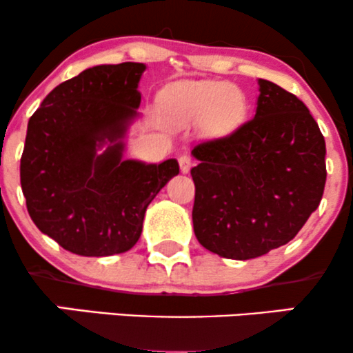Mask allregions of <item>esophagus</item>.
<instances>
[{"instance_id":"34e87169","label":"esophagus","mask_w":353,"mask_h":353,"mask_svg":"<svg viewBox=\"0 0 353 353\" xmlns=\"http://www.w3.org/2000/svg\"><path fill=\"white\" fill-rule=\"evenodd\" d=\"M179 165H181V172L188 174L190 171V168H192V159H190L189 156H181Z\"/></svg>"}]
</instances>
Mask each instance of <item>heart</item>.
I'll return each instance as SVG.
<instances>
[{
	"instance_id": "1",
	"label": "heart",
	"mask_w": 353,
	"mask_h": 353,
	"mask_svg": "<svg viewBox=\"0 0 353 353\" xmlns=\"http://www.w3.org/2000/svg\"><path fill=\"white\" fill-rule=\"evenodd\" d=\"M163 106L182 124H205L214 131H229L242 119L247 101L236 84L219 81H182L161 94Z\"/></svg>"
}]
</instances>
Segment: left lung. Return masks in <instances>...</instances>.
Returning <instances> with one entry per match:
<instances>
[{
  "mask_svg": "<svg viewBox=\"0 0 353 353\" xmlns=\"http://www.w3.org/2000/svg\"><path fill=\"white\" fill-rule=\"evenodd\" d=\"M255 116L192 149L194 234L225 259L261 257L297 236L325 188V141L297 96L259 79Z\"/></svg>",
  "mask_w": 353,
  "mask_h": 353,
  "instance_id": "1",
  "label": "left lung"
}]
</instances>
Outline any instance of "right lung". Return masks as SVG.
<instances>
[{"label": "right lung", "mask_w": 353, "mask_h": 353, "mask_svg": "<svg viewBox=\"0 0 353 353\" xmlns=\"http://www.w3.org/2000/svg\"><path fill=\"white\" fill-rule=\"evenodd\" d=\"M144 70L143 63L89 68L52 89L30 117L19 165L28 212L72 254L104 257L131 249L148 205L179 174L176 159H123Z\"/></svg>", "instance_id": "1"}]
</instances>
